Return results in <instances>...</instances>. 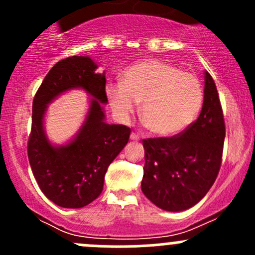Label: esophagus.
Listing matches in <instances>:
<instances>
[{
	"label": "esophagus",
	"mask_w": 255,
	"mask_h": 255,
	"mask_svg": "<svg viewBox=\"0 0 255 255\" xmlns=\"http://www.w3.org/2000/svg\"><path fill=\"white\" fill-rule=\"evenodd\" d=\"M130 139H132V140H139L140 137L137 134V133L132 132V133H130Z\"/></svg>",
	"instance_id": "1"
}]
</instances>
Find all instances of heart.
<instances>
[{"mask_svg": "<svg viewBox=\"0 0 255 255\" xmlns=\"http://www.w3.org/2000/svg\"><path fill=\"white\" fill-rule=\"evenodd\" d=\"M110 106L120 120L127 121L142 102L140 116L151 133L173 137L197 118L204 104L200 80L160 60L139 61L128 66L122 82L106 85Z\"/></svg>", "mask_w": 255, "mask_h": 255, "instance_id": "obj_1", "label": "heart"}]
</instances>
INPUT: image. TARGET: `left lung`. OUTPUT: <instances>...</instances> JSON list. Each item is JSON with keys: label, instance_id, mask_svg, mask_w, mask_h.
<instances>
[{"label": "left lung", "instance_id": "left-lung-1", "mask_svg": "<svg viewBox=\"0 0 255 255\" xmlns=\"http://www.w3.org/2000/svg\"><path fill=\"white\" fill-rule=\"evenodd\" d=\"M225 135L217 87L206 71L199 118L173 137L143 139V194L161 210L171 212L196 205L220 173Z\"/></svg>", "mask_w": 255, "mask_h": 255}]
</instances>
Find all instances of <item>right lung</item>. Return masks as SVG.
<instances>
[{"mask_svg": "<svg viewBox=\"0 0 255 255\" xmlns=\"http://www.w3.org/2000/svg\"><path fill=\"white\" fill-rule=\"evenodd\" d=\"M96 68L89 56L58 61L33 99L28 159L43 194L60 207L80 208L97 199L104 189L107 168L129 139V127L104 122L98 101L107 102L106 78L95 73ZM73 87H82L94 99L78 137L55 148L48 144L42 130L45 107L54 97Z\"/></svg>", "mask_w": 255, "mask_h": 255, "instance_id": "1", "label": "right lung"}]
</instances>
